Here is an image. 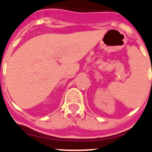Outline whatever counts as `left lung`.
Masks as SVG:
<instances>
[{
  "label": "left lung",
  "mask_w": 152,
  "mask_h": 152,
  "mask_svg": "<svg viewBox=\"0 0 152 152\" xmlns=\"http://www.w3.org/2000/svg\"><path fill=\"white\" fill-rule=\"evenodd\" d=\"M151 83H152V81H151Z\"/></svg>",
  "instance_id": "1"
}]
</instances>
